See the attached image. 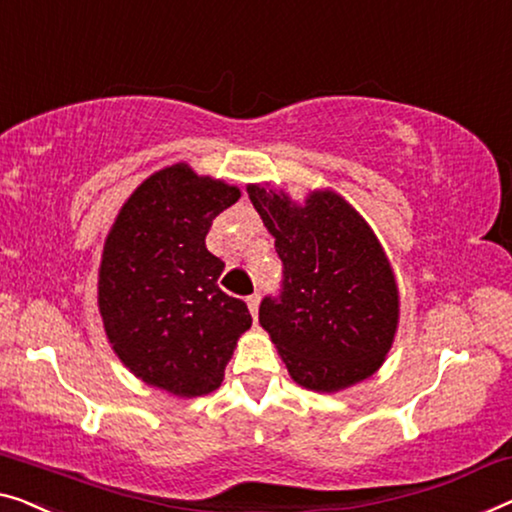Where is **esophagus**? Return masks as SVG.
I'll list each match as a JSON object with an SVG mask.
<instances>
[{
  "label": "esophagus",
  "mask_w": 512,
  "mask_h": 512,
  "mask_svg": "<svg viewBox=\"0 0 512 512\" xmlns=\"http://www.w3.org/2000/svg\"><path fill=\"white\" fill-rule=\"evenodd\" d=\"M246 303H248V308H250V315H253V317L257 319V310H259V294H250L248 299H246Z\"/></svg>",
  "instance_id": "34e87169"
}]
</instances>
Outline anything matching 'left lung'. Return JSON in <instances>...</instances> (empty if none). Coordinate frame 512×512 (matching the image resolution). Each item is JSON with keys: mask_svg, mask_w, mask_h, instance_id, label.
<instances>
[{"mask_svg": "<svg viewBox=\"0 0 512 512\" xmlns=\"http://www.w3.org/2000/svg\"><path fill=\"white\" fill-rule=\"evenodd\" d=\"M248 197L282 259L280 296L259 305L296 384L335 393L384 363L400 317L391 262L365 218L333 190L296 204L285 190L250 183Z\"/></svg>", "mask_w": 512, "mask_h": 512, "instance_id": "obj_1", "label": "left lung"}]
</instances>
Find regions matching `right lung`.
Returning <instances> with one entry per match:
<instances>
[{"instance_id": "right-lung-1", "label": "right lung", "mask_w": 512, "mask_h": 512, "mask_svg": "<svg viewBox=\"0 0 512 512\" xmlns=\"http://www.w3.org/2000/svg\"><path fill=\"white\" fill-rule=\"evenodd\" d=\"M236 186L177 163L144 179L121 207L98 269V310L119 361L179 398L216 391L248 305L218 287L225 262L209 227L239 200Z\"/></svg>"}]
</instances>
